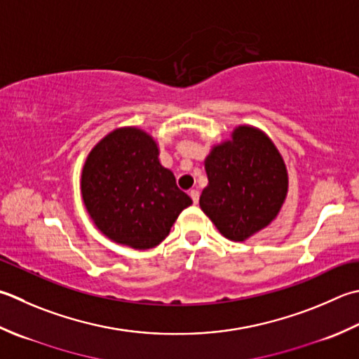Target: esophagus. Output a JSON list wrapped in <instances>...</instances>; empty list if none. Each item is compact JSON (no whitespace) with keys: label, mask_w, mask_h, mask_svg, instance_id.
I'll use <instances>...</instances> for the list:
<instances>
[{"label":"esophagus","mask_w":359,"mask_h":359,"mask_svg":"<svg viewBox=\"0 0 359 359\" xmlns=\"http://www.w3.org/2000/svg\"><path fill=\"white\" fill-rule=\"evenodd\" d=\"M189 196H191V199H193L194 203L199 202V191H198V189H191V191H189Z\"/></svg>","instance_id":"34e87169"}]
</instances>
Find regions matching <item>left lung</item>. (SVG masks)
<instances>
[{
  "mask_svg": "<svg viewBox=\"0 0 359 359\" xmlns=\"http://www.w3.org/2000/svg\"><path fill=\"white\" fill-rule=\"evenodd\" d=\"M199 205L227 240L240 243L276 219L287 194L283 157L263 130L238 126L205 158Z\"/></svg>",
  "mask_w": 359,
  "mask_h": 359,
  "instance_id": "1",
  "label": "left lung"
}]
</instances>
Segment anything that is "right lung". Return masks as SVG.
Wrapping results in <instances>:
<instances>
[{
	"label": "right lung",
	"mask_w": 359,
	"mask_h": 359,
	"mask_svg": "<svg viewBox=\"0 0 359 359\" xmlns=\"http://www.w3.org/2000/svg\"><path fill=\"white\" fill-rule=\"evenodd\" d=\"M81 191L101 233L137 250L158 245L193 203L161 166L156 140L138 128L115 129L91 149Z\"/></svg>",
	"instance_id": "1"
}]
</instances>
